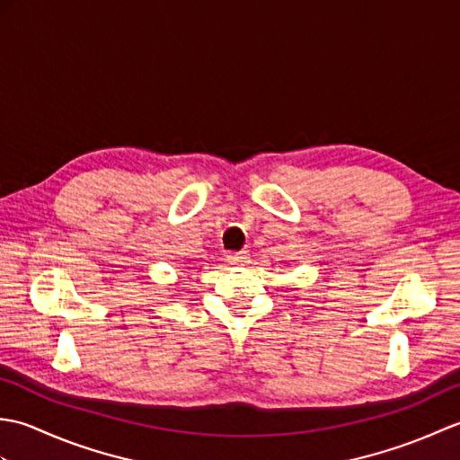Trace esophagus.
<instances>
[{"label": "esophagus", "instance_id": "34e87169", "mask_svg": "<svg viewBox=\"0 0 460 460\" xmlns=\"http://www.w3.org/2000/svg\"><path fill=\"white\" fill-rule=\"evenodd\" d=\"M227 262L231 267H243L247 262V252H229Z\"/></svg>", "mask_w": 460, "mask_h": 460}]
</instances>
